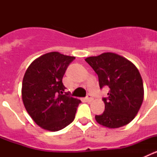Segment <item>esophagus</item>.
Here are the masks:
<instances>
[{
    "instance_id": "34e87169",
    "label": "esophagus",
    "mask_w": 157,
    "mask_h": 157,
    "mask_svg": "<svg viewBox=\"0 0 157 157\" xmlns=\"http://www.w3.org/2000/svg\"><path fill=\"white\" fill-rule=\"evenodd\" d=\"M93 99H94V98H93V96L90 95V94H88V95L86 96V101H88V102H91V101H93Z\"/></svg>"
}]
</instances>
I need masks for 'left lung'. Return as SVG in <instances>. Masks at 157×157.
<instances>
[{
	"label": "left lung",
	"mask_w": 157,
	"mask_h": 157,
	"mask_svg": "<svg viewBox=\"0 0 157 157\" xmlns=\"http://www.w3.org/2000/svg\"><path fill=\"white\" fill-rule=\"evenodd\" d=\"M98 74L100 88H109L104 98L105 111L95 116L99 124L118 128L128 124L138 114L144 98L142 78L135 65L123 56L105 52L85 59Z\"/></svg>",
	"instance_id": "left-lung-1"
}]
</instances>
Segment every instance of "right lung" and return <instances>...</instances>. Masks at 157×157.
<instances>
[{
	"label": "right lung",
	"instance_id": "1",
	"mask_svg": "<svg viewBox=\"0 0 157 157\" xmlns=\"http://www.w3.org/2000/svg\"><path fill=\"white\" fill-rule=\"evenodd\" d=\"M75 59L48 52L34 60L26 71L22 85L23 105L33 120L45 130L58 131L74 120L81 101L64 93L62 79Z\"/></svg>",
	"mask_w": 157,
	"mask_h": 157
}]
</instances>
